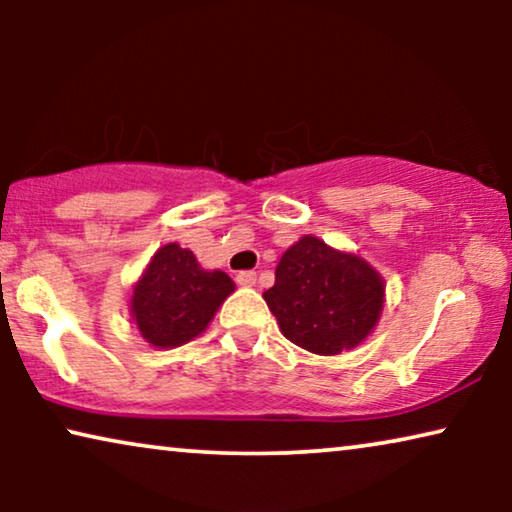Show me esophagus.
<instances>
[{
    "label": "esophagus",
    "instance_id": "34e87169",
    "mask_svg": "<svg viewBox=\"0 0 512 512\" xmlns=\"http://www.w3.org/2000/svg\"><path fill=\"white\" fill-rule=\"evenodd\" d=\"M237 284L240 286H254L256 284V272H251V270H242V272H237Z\"/></svg>",
    "mask_w": 512,
    "mask_h": 512
}]
</instances>
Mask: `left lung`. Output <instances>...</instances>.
Instances as JSON below:
<instances>
[{
    "label": "left lung",
    "instance_id": "left-lung-1",
    "mask_svg": "<svg viewBox=\"0 0 512 512\" xmlns=\"http://www.w3.org/2000/svg\"><path fill=\"white\" fill-rule=\"evenodd\" d=\"M384 279L366 258L303 235L279 258L263 293L279 331L319 356L359 347L384 310Z\"/></svg>",
    "mask_w": 512,
    "mask_h": 512
}]
</instances>
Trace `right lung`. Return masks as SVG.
<instances>
[{"label": "right lung", "instance_id": "add662e5", "mask_svg": "<svg viewBox=\"0 0 512 512\" xmlns=\"http://www.w3.org/2000/svg\"><path fill=\"white\" fill-rule=\"evenodd\" d=\"M235 282L223 270H205L191 249L160 247L132 284L130 317L156 349L186 345L207 331Z\"/></svg>", "mask_w": 512, "mask_h": 512}]
</instances>
